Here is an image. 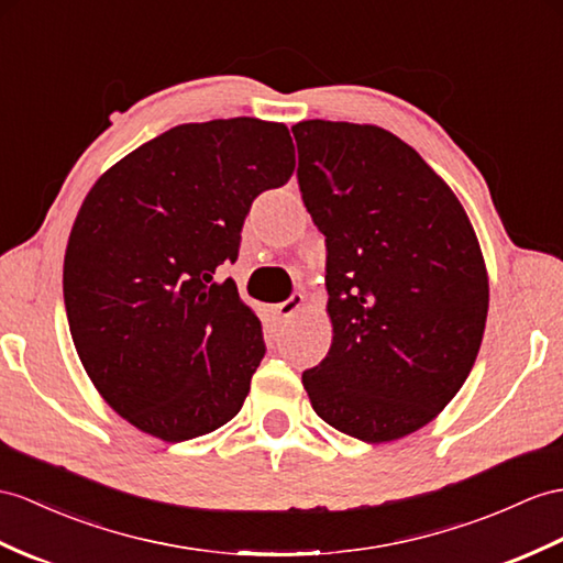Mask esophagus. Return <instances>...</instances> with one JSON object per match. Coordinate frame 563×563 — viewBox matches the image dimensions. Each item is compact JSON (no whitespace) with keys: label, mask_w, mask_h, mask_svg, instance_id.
<instances>
[{"label":"esophagus","mask_w":563,"mask_h":563,"mask_svg":"<svg viewBox=\"0 0 563 563\" xmlns=\"http://www.w3.org/2000/svg\"><path fill=\"white\" fill-rule=\"evenodd\" d=\"M300 306H303V294H294L291 298H286L284 303L272 306V314L279 320H289L300 310Z\"/></svg>","instance_id":"esophagus-1"}]
</instances>
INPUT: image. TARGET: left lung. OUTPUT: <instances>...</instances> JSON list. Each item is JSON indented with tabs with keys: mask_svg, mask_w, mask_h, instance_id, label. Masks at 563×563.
<instances>
[{
	"mask_svg": "<svg viewBox=\"0 0 563 563\" xmlns=\"http://www.w3.org/2000/svg\"><path fill=\"white\" fill-rule=\"evenodd\" d=\"M291 131L334 334L303 387L334 430L401 440L471 375L489 306L483 251L454 190L394 133L322 119Z\"/></svg>",
	"mask_w": 563,
	"mask_h": 563,
	"instance_id": "8db88e82",
	"label": "left lung"
}]
</instances>
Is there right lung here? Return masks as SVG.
I'll use <instances>...</instances> for the list:
<instances>
[{
	"label": "right lung",
	"mask_w": 563,
	"mask_h": 563,
	"mask_svg": "<svg viewBox=\"0 0 563 563\" xmlns=\"http://www.w3.org/2000/svg\"><path fill=\"white\" fill-rule=\"evenodd\" d=\"M284 123H181L109 167L80 205L64 255V303L90 382L121 418L186 442L234 418L265 355L234 279L253 200L289 181Z\"/></svg>",
	"instance_id": "add662e5"
}]
</instances>
